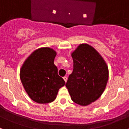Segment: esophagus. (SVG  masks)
<instances>
[{
	"label": "esophagus",
	"mask_w": 129,
	"mask_h": 129,
	"mask_svg": "<svg viewBox=\"0 0 129 129\" xmlns=\"http://www.w3.org/2000/svg\"><path fill=\"white\" fill-rule=\"evenodd\" d=\"M63 79H64V81L67 82V77H66V76L63 77Z\"/></svg>",
	"instance_id": "esophagus-1"
}]
</instances>
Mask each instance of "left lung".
I'll return each instance as SVG.
<instances>
[{
  "label": "left lung",
  "instance_id": "1",
  "mask_svg": "<svg viewBox=\"0 0 129 129\" xmlns=\"http://www.w3.org/2000/svg\"><path fill=\"white\" fill-rule=\"evenodd\" d=\"M74 69L66 83L74 103L86 106L103 94L109 79V68L101 55L88 44L72 53Z\"/></svg>",
  "mask_w": 129,
  "mask_h": 129
}]
</instances>
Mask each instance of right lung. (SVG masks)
<instances>
[{
    "label": "right lung",
    "mask_w": 129,
    "mask_h": 129,
    "mask_svg": "<svg viewBox=\"0 0 129 129\" xmlns=\"http://www.w3.org/2000/svg\"><path fill=\"white\" fill-rule=\"evenodd\" d=\"M56 55L50 48H39L26 59L20 68L22 85L29 98L36 103L45 104L53 101L59 88L65 85L53 63Z\"/></svg>",
    "instance_id": "1"
}]
</instances>
